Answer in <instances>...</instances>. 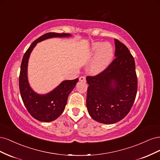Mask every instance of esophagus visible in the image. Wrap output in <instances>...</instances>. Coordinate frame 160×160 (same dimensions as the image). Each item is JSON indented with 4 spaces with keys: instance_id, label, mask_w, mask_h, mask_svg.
Masks as SVG:
<instances>
[{
    "instance_id": "obj_1",
    "label": "esophagus",
    "mask_w": 160,
    "mask_h": 160,
    "mask_svg": "<svg viewBox=\"0 0 160 160\" xmlns=\"http://www.w3.org/2000/svg\"><path fill=\"white\" fill-rule=\"evenodd\" d=\"M79 81L82 82H86V79L85 77H79Z\"/></svg>"
}]
</instances>
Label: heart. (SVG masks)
Listing matches in <instances>:
<instances>
[{"label": "heart", "instance_id": "obj_1", "mask_svg": "<svg viewBox=\"0 0 160 160\" xmlns=\"http://www.w3.org/2000/svg\"><path fill=\"white\" fill-rule=\"evenodd\" d=\"M113 48L109 42H95L91 45L89 51L90 56L95 57L90 66L89 71L97 75L108 68L113 57Z\"/></svg>", "mask_w": 160, "mask_h": 160}]
</instances>
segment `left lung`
Listing matches in <instances>:
<instances>
[{"mask_svg": "<svg viewBox=\"0 0 160 160\" xmlns=\"http://www.w3.org/2000/svg\"><path fill=\"white\" fill-rule=\"evenodd\" d=\"M115 59L101 73L88 77L87 108L91 117L104 124L117 123L126 116L136 97L138 79L133 56L115 39Z\"/></svg>", "mask_w": 160, "mask_h": 160, "instance_id": "8db88e82", "label": "left lung"}]
</instances>
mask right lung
<instances>
[{
    "label": "right lung",
    "instance_id": "right-lung-1",
    "mask_svg": "<svg viewBox=\"0 0 160 160\" xmlns=\"http://www.w3.org/2000/svg\"><path fill=\"white\" fill-rule=\"evenodd\" d=\"M71 36L69 33L49 32L38 38L34 41L23 56L20 76L19 89L22 101L32 117L42 122H51L57 119L65 108L68 96L79 81L65 80L46 94H38L34 91L28 83V62L34 48L38 42L49 38L59 37L65 38Z\"/></svg>",
    "mask_w": 160,
    "mask_h": 160
}]
</instances>
